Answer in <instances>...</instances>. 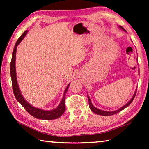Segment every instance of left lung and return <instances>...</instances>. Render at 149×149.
Returning a JSON list of instances; mask_svg holds the SVG:
<instances>
[{"mask_svg":"<svg viewBox=\"0 0 149 149\" xmlns=\"http://www.w3.org/2000/svg\"><path fill=\"white\" fill-rule=\"evenodd\" d=\"M118 27H119L120 29L123 30V31L126 32V31L125 29H124L123 26H118ZM136 93H137V88L136 91H135L134 93V94L133 95V96H132V98L130 99V100L128 103H127L126 104H125L124 105V106L121 107L120 108H119L118 110H116V111H103V110H101V109H98V108H96L94 106V105H93V104H92L91 102V100L90 98H89L88 95H87V97H88V104H89V107H90V109L92 111L94 112V113H96V114L97 115H102V116H110V115H115L116 114V113H117L118 112L121 111H123L124 108H126L128 106V105L131 104V103L132 102V101L134 100V99L135 98V96H136Z\"/></svg>","mask_w":149,"mask_h":149,"instance_id":"obj_1","label":"left lung"}]
</instances>
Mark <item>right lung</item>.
I'll use <instances>...</instances> for the list:
<instances>
[{
    "label": "right lung",
    "instance_id": "right-lung-1",
    "mask_svg": "<svg viewBox=\"0 0 149 149\" xmlns=\"http://www.w3.org/2000/svg\"><path fill=\"white\" fill-rule=\"evenodd\" d=\"M28 31H25L23 32V34L21 35L19 38L17 40V42L15 43V45L13 49L12 53V61L10 63V75L11 78H12V88L13 92L14 94L15 98L18 102L25 108V110L27 111L30 115L33 116L34 117L39 119L43 120H53L58 118L63 114L64 112L66 110L65 104H64V101H65V94L66 93L67 91L68 90L69 86L70 83L68 85L67 87L64 90V93L63 97V99L60 103V104L58 105V107L56 109L52 110H44L40 108L35 107L32 106L26 101V100L23 98L22 94H21V91L19 87L17 80V75H16V70H15V57H16V50H17V46L20 44V42L22 41L23 39L25 38L26 34H27Z\"/></svg>",
    "mask_w": 149,
    "mask_h": 149
}]
</instances>
